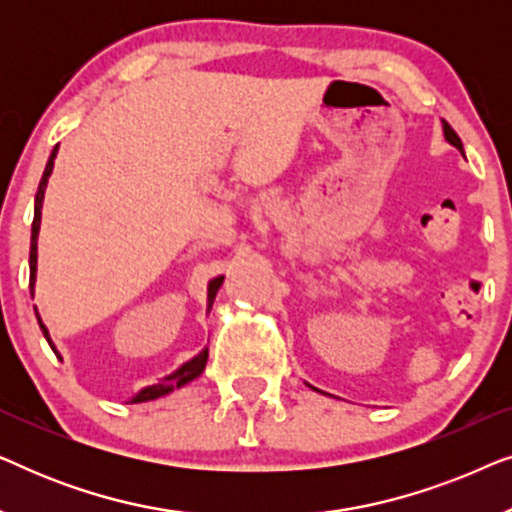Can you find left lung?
Listing matches in <instances>:
<instances>
[{
    "instance_id": "1",
    "label": "left lung",
    "mask_w": 512,
    "mask_h": 512,
    "mask_svg": "<svg viewBox=\"0 0 512 512\" xmlns=\"http://www.w3.org/2000/svg\"><path fill=\"white\" fill-rule=\"evenodd\" d=\"M443 135H445L447 142H450V144L454 146V149H459L461 153H464V144H461L459 135L450 128V123H447V121H443ZM310 389H314V387H310ZM314 391H319V389H314Z\"/></svg>"
}]
</instances>
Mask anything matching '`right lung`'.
<instances>
[{
    "label": "right lung",
    "mask_w": 512,
    "mask_h": 512,
    "mask_svg": "<svg viewBox=\"0 0 512 512\" xmlns=\"http://www.w3.org/2000/svg\"><path fill=\"white\" fill-rule=\"evenodd\" d=\"M55 156H58V146H55V149L51 151V158H48L46 170H44V174H41L37 195H34V219H32V237H30V293H32V298H34V284H37V256H39V254H37V242H39V228H41V207H44V193H46V186H48V177H51V172H53ZM221 284H223V275L214 277L212 282L207 284V314H209V310H212L214 298H216V291L221 289ZM34 314H37L39 328H41V333H44V338H46L48 345H51L53 354L58 356V359L62 361L58 347L53 345L51 333H48L46 324H44V321H41V314H39L37 307H34ZM207 356H209V349L205 347V349H202V352L195 354L193 359H188L186 363H181V366H179L177 370H174V373L160 377V380H158L156 384H149V387L139 389L137 394L132 396L128 403L156 401V398L167 396V394H170V391H174V389L186 387L188 382H193L195 377L202 375V370H205V366H207Z\"/></svg>",
    "instance_id": "obj_1"
}]
</instances>
